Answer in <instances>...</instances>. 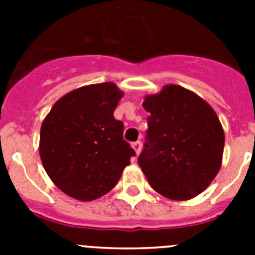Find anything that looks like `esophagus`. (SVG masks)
Listing matches in <instances>:
<instances>
[{
    "label": "esophagus",
    "mask_w": 255,
    "mask_h": 255,
    "mask_svg": "<svg viewBox=\"0 0 255 255\" xmlns=\"http://www.w3.org/2000/svg\"><path fill=\"white\" fill-rule=\"evenodd\" d=\"M131 147H132V149L135 150V153H136V154H139L141 150V141H135V143L131 144Z\"/></svg>",
    "instance_id": "esophagus-1"
}]
</instances>
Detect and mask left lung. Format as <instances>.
<instances>
[{
	"label": "left lung",
	"instance_id": "1",
	"mask_svg": "<svg viewBox=\"0 0 255 255\" xmlns=\"http://www.w3.org/2000/svg\"><path fill=\"white\" fill-rule=\"evenodd\" d=\"M147 141L139 166L149 185L172 200L203 193L222 164L225 132L215 110L194 92L167 84L144 97Z\"/></svg>",
	"mask_w": 255,
	"mask_h": 255
}]
</instances>
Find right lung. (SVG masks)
Wrapping results in <instances>:
<instances>
[{
    "label": "right lung",
    "instance_id": "obj_1",
    "mask_svg": "<svg viewBox=\"0 0 255 255\" xmlns=\"http://www.w3.org/2000/svg\"><path fill=\"white\" fill-rule=\"evenodd\" d=\"M124 92L115 83L84 85L52 106L40 126L39 155L65 194L91 202L112 190L135 155L114 117Z\"/></svg>",
    "mask_w": 255,
    "mask_h": 255
}]
</instances>
